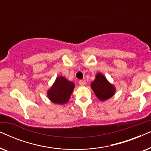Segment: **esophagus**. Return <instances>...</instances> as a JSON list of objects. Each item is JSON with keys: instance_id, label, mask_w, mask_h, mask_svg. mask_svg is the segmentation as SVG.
<instances>
[{"instance_id": "34e87169", "label": "esophagus", "mask_w": 151, "mask_h": 151, "mask_svg": "<svg viewBox=\"0 0 151 151\" xmlns=\"http://www.w3.org/2000/svg\"><path fill=\"white\" fill-rule=\"evenodd\" d=\"M79 84L80 86H84L86 84V81L85 80H80Z\"/></svg>"}]
</instances>
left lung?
<instances>
[{
	"label": "left lung",
	"mask_w": 151,
	"mask_h": 151,
	"mask_svg": "<svg viewBox=\"0 0 151 151\" xmlns=\"http://www.w3.org/2000/svg\"><path fill=\"white\" fill-rule=\"evenodd\" d=\"M91 87L97 98L102 102L110 99L116 91L115 86L109 82L106 77L101 73L96 74L95 80L91 83Z\"/></svg>",
	"instance_id": "1"
}]
</instances>
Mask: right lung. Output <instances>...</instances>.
I'll return each instance as SVG.
<instances>
[{"label": "right lung", "mask_w": 151, "mask_h": 151, "mask_svg": "<svg viewBox=\"0 0 151 151\" xmlns=\"http://www.w3.org/2000/svg\"><path fill=\"white\" fill-rule=\"evenodd\" d=\"M75 88V84L63 76H58L52 86L47 90V95L51 102L56 104H67Z\"/></svg>", "instance_id": "1"}]
</instances>
